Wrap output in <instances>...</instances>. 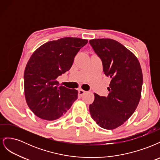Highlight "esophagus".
<instances>
[{
    "mask_svg": "<svg viewBox=\"0 0 160 160\" xmlns=\"http://www.w3.org/2000/svg\"><path fill=\"white\" fill-rule=\"evenodd\" d=\"M85 91H84V90H83V89H79L78 90V95L79 96V97H81V96H83L85 93Z\"/></svg>",
    "mask_w": 160,
    "mask_h": 160,
    "instance_id": "obj_1",
    "label": "esophagus"
}]
</instances>
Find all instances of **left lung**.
<instances>
[{
    "label": "left lung",
    "mask_w": 160,
    "mask_h": 160,
    "mask_svg": "<svg viewBox=\"0 0 160 160\" xmlns=\"http://www.w3.org/2000/svg\"><path fill=\"white\" fill-rule=\"evenodd\" d=\"M89 43L102 61L105 75L111 79L108 97L94 93L90 114L101 128L113 129L126 122L138 107L143 84L141 66L132 52L115 40L96 38Z\"/></svg>",
    "instance_id": "1"
}]
</instances>
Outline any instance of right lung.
Listing matches in <instances>:
<instances>
[{"label":"right lung","instance_id":"obj_1","mask_svg":"<svg viewBox=\"0 0 160 160\" xmlns=\"http://www.w3.org/2000/svg\"><path fill=\"white\" fill-rule=\"evenodd\" d=\"M88 42L61 38L45 43L31 55L24 72L25 95L28 108L38 118L59 119L77 99V90L60 85L56 79L71 69L75 55Z\"/></svg>","mask_w":160,"mask_h":160}]
</instances>
